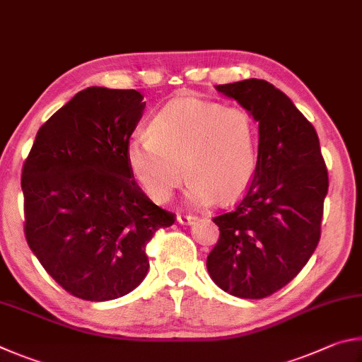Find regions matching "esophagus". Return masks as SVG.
Segmentation results:
<instances>
[{
	"label": "esophagus",
	"mask_w": 362,
	"mask_h": 362,
	"mask_svg": "<svg viewBox=\"0 0 362 362\" xmlns=\"http://www.w3.org/2000/svg\"><path fill=\"white\" fill-rule=\"evenodd\" d=\"M176 219L181 226H189V224H192L197 218L192 216V214H177Z\"/></svg>",
	"instance_id": "34e87169"
}]
</instances>
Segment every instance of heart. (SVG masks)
Segmentation results:
<instances>
[{
  "label": "heart",
  "mask_w": 362,
  "mask_h": 362,
  "mask_svg": "<svg viewBox=\"0 0 362 362\" xmlns=\"http://www.w3.org/2000/svg\"><path fill=\"white\" fill-rule=\"evenodd\" d=\"M257 143L256 119L246 107L177 97L152 117L148 136L130 139L125 156L149 199L170 200L185 170L186 200L200 206L216 197L233 200L250 187L257 170Z\"/></svg>",
  "instance_id": "obj_1"
}]
</instances>
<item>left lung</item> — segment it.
<instances>
[{
	"label": "left lung",
	"instance_id": "8db88e82",
	"mask_svg": "<svg viewBox=\"0 0 362 362\" xmlns=\"http://www.w3.org/2000/svg\"><path fill=\"white\" fill-rule=\"evenodd\" d=\"M259 124L257 170L243 200L213 218L219 240L206 257L218 286L264 299L293 280L321 237L329 187L315 127L280 88L264 79L216 86Z\"/></svg>",
	"mask_w": 362,
	"mask_h": 362
}]
</instances>
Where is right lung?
Listing matches in <instances>:
<instances>
[{
	"instance_id": "1",
	"label": "right lung",
	"mask_w": 362,
	"mask_h": 362,
	"mask_svg": "<svg viewBox=\"0 0 362 362\" xmlns=\"http://www.w3.org/2000/svg\"><path fill=\"white\" fill-rule=\"evenodd\" d=\"M136 90L87 87L37 130L22 170L25 237L47 274L90 302L129 294L146 245L175 214L136 185L125 149L143 116Z\"/></svg>"
}]
</instances>
